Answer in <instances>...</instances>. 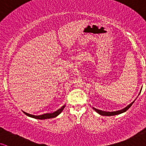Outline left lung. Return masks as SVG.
Masks as SVG:
<instances>
[{"label":"left lung","mask_w":146,"mask_h":146,"mask_svg":"<svg viewBox=\"0 0 146 146\" xmlns=\"http://www.w3.org/2000/svg\"><path fill=\"white\" fill-rule=\"evenodd\" d=\"M134 102H133L132 103L129 104L128 106H127V107L123 109V110H118V111H102V110H98L96 108H93V109L95 110V111H97V112L99 113V114L102 115V116H114V115H117V114H121V113H123L125 112L127 110L129 109V108H131V106H132V104H133Z\"/></svg>","instance_id":"8db88e82"}]
</instances>
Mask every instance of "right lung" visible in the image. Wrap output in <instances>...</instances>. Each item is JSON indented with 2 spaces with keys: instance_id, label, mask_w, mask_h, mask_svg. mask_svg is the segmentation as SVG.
I'll return each mask as SVG.
<instances>
[{
  "instance_id": "add662e5",
  "label": "right lung",
  "mask_w": 146,
  "mask_h": 146,
  "mask_svg": "<svg viewBox=\"0 0 146 146\" xmlns=\"http://www.w3.org/2000/svg\"><path fill=\"white\" fill-rule=\"evenodd\" d=\"M64 108H65V106H62V107L60 109H59L58 110L55 111V112L49 113V114H42V115H40V116H36V115L30 114H28V113L25 112V111H23V112H24V114H26V115H27V116H30V117H32V118H36V119L43 120V119H47V118H55V117L57 116L59 114H60L61 112H62L63 110L64 109Z\"/></svg>"
}]
</instances>
